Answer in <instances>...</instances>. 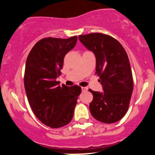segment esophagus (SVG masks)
<instances>
[{
	"mask_svg": "<svg viewBox=\"0 0 155 155\" xmlns=\"http://www.w3.org/2000/svg\"><path fill=\"white\" fill-rule=\"evenodd\" d=\"M81 90H82V92H86L87 90V87H81Z\"/></svg>",
	"mask_w": 155,
	"mask_h": 155,
	"instance_id": "1",
	"label": "esophagus"
}]
</instances>
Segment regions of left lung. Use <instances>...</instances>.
Masks as SVG:
<instances>
[{"label":"left lung","instance_id":"1","mask_svg":"<svg viewBox=\"0 0 155 155\" xmlns=\"http://www.w3.org/2000/svg\"><path fill=\"white\" fill-rule=\"evenodd\" d=\"M81 44L95 54L96 74L100 77L103 92L93 95L90 104L92 117L104 123L118 122L129 107L133 90L130 65L125 50L116 39L103 33L79 36Z\"/></svg>","mask_w":155,"mask_h":155}]
</instances>
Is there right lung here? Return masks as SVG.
<instances>
[{
	"instance_id": "1",
	"label": "right lung",
	"mask_w": 155,
	"mask_h": 155,
	"mask_svg": "<svg viewBox=\"0 0 155 155\" xmlns=\"http://www.w3.org/2000/svg\"><path fill=\"white\" fill-rule=\"evenodd\" d=\"M76 41L77 36L43 38L33 46L27 58L24 84L28 102L37 118L51 128L71 121L81 94L80 87H60L56 81L65 54Z\"/></svg>"
}]
</instances>
